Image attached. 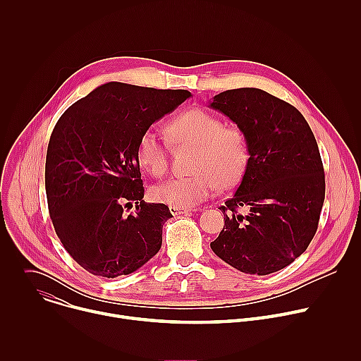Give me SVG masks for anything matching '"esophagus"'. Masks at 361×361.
<instances>
[{
	"mask_svg": "<svg viewBox=\"0 0 361 361\" xmlns=\"http://www.w3.org/2000/svg\"><path fill=\"white\" fill-rule=\"evenodd\" d=\"M170 212L173 216H181V214H190L192 209H180V207H170Z\"/></svg>",
	"mask_w": 361,
	"mask_h": 361,
	"instance_id": "34e87169",
	"label": "esophagus"
}]
</instances>
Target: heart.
<instances>
[{
	"label": "heart",
	"mask_w": 361,
	"mask_h": 361,
	"mask_svg": "<svg viewBox=\"0 0 361 361\" xmlns=\"http://www.w3.org/2000/svg\"><path fill=\"white\" fill-rule=\"evenodd\" d=\"M166 130L173 142L195 145L191 163L194 173L152 187L154 201L192 209L217 187L231 188L244 176L250 161V141L243 128L224 126L212 111L190 109L171 118ZM135 159L149 176L163 177L169 170L166 141L151 130L144 131L137 142Z\"/></svg>",
	"instance_id": "heart-1"
}]
</instances>
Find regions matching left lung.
Wrapping results in <instances>:
<instances>
[{"label":"left lung","instance_id":"left-lung-1","mask_svg":"<svg viewBox=\"0 0 361 361\" xmlns=\"http://www.w3.org/2000/svg\"><path fill=\"white\" fill-rule=\"evenodd\" d=\"M210 107L250 141L248 166L220 207L226 221L212 250L243 273H276L307 250L319 227L326 180L317 141L295 107L260 88L227 90Z\"/></svg>","mask_w":361,"mask_h":361}]
</instances>
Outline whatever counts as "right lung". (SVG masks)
Returning <instances> with one entry per match:
<instances>
[{
  "instance_id": "obj_1",
  "label": "right lung",
  "mask_w": 361,
  "mask_h": 361,
  "mask_svg": "<svg viewBox=\"0 0 361 361\" xmlns=\"http://www.w3.org/2000/svg\"><path fill=\"white\" fill-rule=\"evenodd\" d=\"M191 92L107 82L57 121L45 160L49 217L67 252L94 276L134 273L159 252L166 204L145 202L138 138ZM135 204L134 212H128Z\"/></svg>"
}]
</instances>
